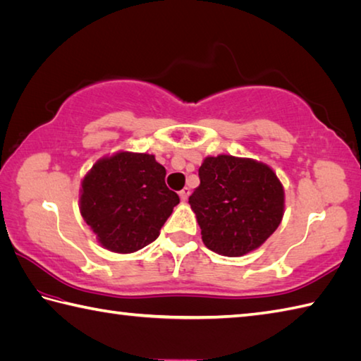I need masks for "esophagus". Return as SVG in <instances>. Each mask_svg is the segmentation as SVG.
Returning a JSON list of instances; mask_svg holds the SVG:
<instances>
[{"mask_svg":"<svg viewBox=\"0 0 361 361\" xmlns=\"http://www.w3.org/2000/svg\"><path fill=\"white\" fill-rule=\"evenodd\" d=\"M179 196H180V200H182V201H187V200H188V196H190V188H183V190H180V192H179Z\"/></svg>","mask_w":361,"mask_h":361,"instance_id":"34e87169","label":"esophagus"}]
</instances>
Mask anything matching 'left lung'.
Wrapping results in <instances>:
<instances>
[{
  "label": "left lung",
  "mask_w": 361,
  "mask_h": 361,
  "mask_svg": "<svg viewBox=\"0 0 361 361\" xmlns=\"http://www.w3.org/2000/svg\"><path fill=\"white\" fill-rule=\"evenodd\" d=\"M200 187L188 198L202 242L214 253L239 257L269 239L284 215V188L269 165L220 154L206 157Z\"/></svg>",
  "instance_id": "obj_1"
}]
</instances>
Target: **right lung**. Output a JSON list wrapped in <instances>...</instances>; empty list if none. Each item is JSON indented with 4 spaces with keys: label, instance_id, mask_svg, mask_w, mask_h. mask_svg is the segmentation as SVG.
<instances>
[{
    "label": "right lung",
    "instance_id": "obj_1",
    "mask_svg": "<svg viewBox=\"0 0 361 361\" xmlns=\"http://www.w3.org/2000/svg\"><path fill=\"white\" fill-rule=\"evenodd\" d=\"M165 176L152 154L118 151L94 163L81 180L80 214L102 247L127 255L157 239L179 204Z\"/></svg>",
    "mask_w": 361,
    "mask_h": 361
}]
</instances>
